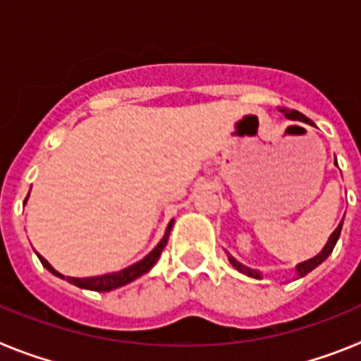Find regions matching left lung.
<instances>
[{"label":"left lung","mask_w":361,"mask_h":361,"mask_svg":"<svg viewBox=\"0 0 361 361\" xmlns=\"http://www.w3.org/2000/svg\"><path fill=\"white\" fill-rule=\"evenodd\" d=\"M279 110L282 111L283 116L288 117V119H291V121H304V123L311 124V121H309L307 117L304 116V114H300V111L289 110V108H279ZM342 226H343V220H342V222H340V224H338V228L334 229L333 233H331L329 240H327V244L324 245V250H322L320 253L317 255V257L309 258V260H305V262L296 264V267H295V279H302V276H305V275H307V273H311V271L314 269V267L320 266V264L324 262L325 258H327L331 253H333L334 245H336L338 238H340V233H342ZM226 253H228V251H226ZM228 258H229V262H231V266L235 267V269H237V271H240L242 275H247V276H251V279H258V280L262 279V273H260V271H258V269H251V267L244 266V264L238 262L237 258L231 257V255H229V253H228Z\"/></svg>","instance_id":"8db88e82"}]
</instances>
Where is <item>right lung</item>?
I'll list each match as a JSON object with an SVG mask.
<instances>
[{
  "label": "right lung",
  "mask_w": 361,
  "mask_h": 361,
  "mask_svg": "<svg viewBox=\"0 0 361 361\" xmlns=\"http://www.w3.org/2000/svg\"><path fill=\"white\" fill-rule=\"evenodd\" d=\"M28 195H30V193H28ZM27 199H25V204H27ZM171 228H173V220H170V224H168V228H166L164 237L161 238V242H159V244L155 245V247H153V250L149 251L145 258H142V260H139V262L132 264V266H128V267H124V269H121V271H116V273H108V275L88 276V279L65 276V275H61L59 271L54 269V267L50 266V264L47 262V260H44L41 255H37V258H39L41 264H43V266L47 267V269H49L52 275L59 276V279H65L66 282L73 283V286H78V288H81V289H90V291L106 293V291H111V289L123 288V286H126V283L133 282L135 279H139V276H142L145 273H148V271L155 266V262H157L159 257H161L162 250H164L166 244H168V237H170Z\"/></svg>",
  "instance_id": "add662e5"
}]
</instances>
